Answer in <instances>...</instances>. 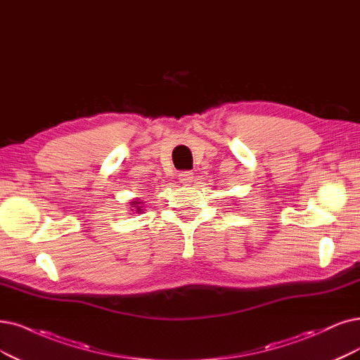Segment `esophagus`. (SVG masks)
Listing matches in <instances>:
<instances>
[{"label": "esophagus", "instance_id": "obj_1", "mask_svg": "<svg viewBox=\"0 0 360 360\" xmlns=\"http://www.w3.org/2000/svg\"><path fill=\"white\" fill-rule=\"evenodd\" d=\"M178 179L182 184H190V182L194 181V173L190 172V170H184V172H181L179 175H178Z\"/></svg>", "mask_w": 360, "mask_h": 360}]
</instances>
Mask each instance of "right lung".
<instances>
[{
	"instance_id": "add662e5",
	"label": "right lung",
	"mask_w": 360,
	"mask_h": 360,
	"mask_svg": "<svg viewBox=\"0 0 360 360\" xmlns=\"http://www.w3.org/2000/svg\"><path fill=\"white\" fill-rule=\"evenodd\" d=\"M131 207H135L138 212H141V210H142V207H141V202H133V203H131Z\"/></svg>"
}]
</instances>
